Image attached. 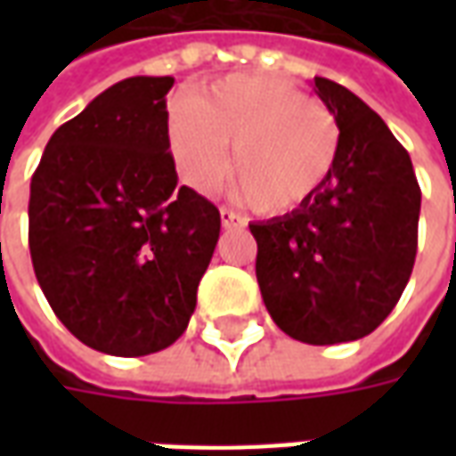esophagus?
<instances>
[{
	"label": "esophagus",
	"mask_w": 456,
	"mask_h": 456,
	"mask_svg": "<svg viewBox=\"0 0 456 456\" xmlns=\"http://www.w3.org/2000/svg\"><path fill=\"white\" fill-rule=\"evenodd\" d=\"M219 217H222V227L224 229L244 227V224H247V217H244V215H239V212H234V209L229 208L219 209Z\"/></svg>",
	"instance_id": "obj_1"
}]
</instances>
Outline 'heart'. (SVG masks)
<instances>
[{"instance_id": "heart-1", "label": "heart", "mask_w": 456, "mask_h": 456, "mask_svg": "<svg viewBox=\"0 0 456 456\" xmlns=\"http://www.w3.org/2000/svg\"><path fill=\"white\" fill-rule=\"evenodd\" d=\"M168 146L183 178L209 188L227 173L261 215H286L325 188L339 156V124L325 104L271 75L241 73L190 94L168 114Z\"/></svg>"}]
</instances>
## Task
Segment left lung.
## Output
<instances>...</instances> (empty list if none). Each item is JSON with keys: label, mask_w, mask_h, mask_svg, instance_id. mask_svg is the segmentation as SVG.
I'll list each match as a JSON object with an SVG mask.
<instances>
[{"label": "left lung", "mask_w": 456, "mask_h": 456, "mask_svg": "<svg viewBox=\"0 0 456 456\" xmlns=\"http://www.w3.org/2000/svg\"><path fill=\"white\" fill-rule=\"evenodd\" d=\"M339 124L325 188L283 217L248 224L266 310L305 344L354 342L391 315L415 264L420 185L386 121L354 93L315 77Z\"/></svg>", "instance_id": "left-lung-1"}]
</instances>
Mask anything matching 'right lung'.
Instances as JSON below:
<instances>
[{"label":"right lung","instance_id":"right-lung-1","mask_svg":"<svg viewBox=\"0 0 456 456\" xmlns=\"http://www.w3.org/2000/svg\"><path fill=\"white\" fill-rule=\"evenodd\" d=\"M136 75L58 126L31 178L28 248L48 305L112 356L175 342L219 239V209L178 185L166 94Z\"/></svg>","mask_w":456,"mask_h":456}]
</instances>
